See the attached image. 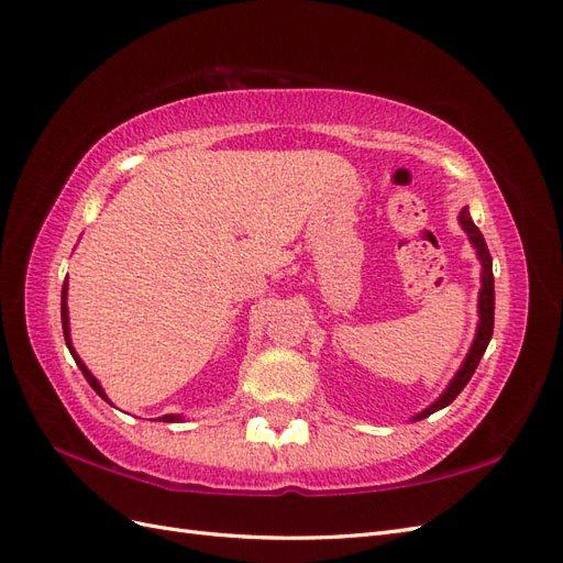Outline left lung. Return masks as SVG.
<instances>
[{"label":"left lung","mask_w":563,"mask_h":563,"mask_svg":"<svg viewBox=\"0 0 563 563\" xmlns=\"http://www.w3.org/2000/svg\"><path fill=\"white\" fill-rule=\"evenodd\" d=\"M460 223H462V229L470 233V240H472L474 247H476L481 266H484V271H481V292H478V316H481V320H478L476 340H474V344H472V349L467 353V358H464L462 367L457 371L455 379L451 382V387L443 391V396L437 400V404L429 406L427 410H422L420 415L415 417V420H424V417H429L431 412H437V410L453 404V400L460 396V391L467 387V382L472 379L476 365H478L481 356H484V353H486V346H488L490 336H493V323H495V278H493L490 252H488V245H486L484 235H481V231L474 227V221H472V217L467 212V207H464V210L460 212Z\"/></svg>","instance_id":"obj_1"}]
</instances>
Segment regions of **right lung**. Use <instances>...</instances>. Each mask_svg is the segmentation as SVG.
<instances>
[{
	"instance_id": "right-lung-1",
	"label": "right lung",
	"mask_w": 563,
	"mask_h": 563,
	"mask_svg": "<svg viewBox=\"0 0 563 563\" xmlns=\"http://www.w3.org/2000/svg\"><path fill=\"white\" fill-rule=\"evenodd\" d=\"M60 320H63V336H66V344H68V349H70V353H73V358H75V363L79 365V371H82V375H85V379L89 382V387L99 394L101 398H106V394H103V389L99 387V382H96V377L87 371L85 367V363L79 361L77 356H75V351H73V346H70V330H68V307H66V285H63V295H60ZM159 420H165V422H174V420H179V417L176 415H165V417H159Z\"/></svg>"
}]
</instances>
